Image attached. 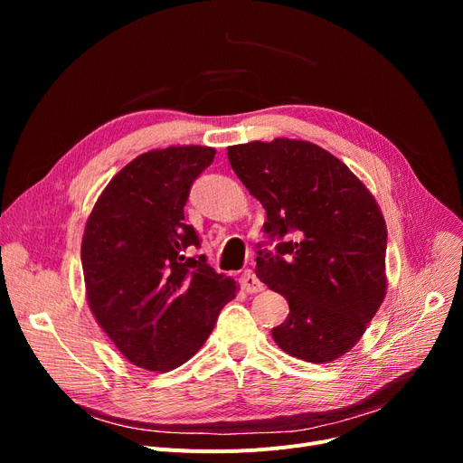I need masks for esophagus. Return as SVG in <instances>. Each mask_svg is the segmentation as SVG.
<instances>
[{
    "mask_svg": "<svg viewBox=\"0 0 463 463\" xmlns=\"http://www.w3.org/2000/svg\"><path fill=\"white\" fill-rule=\"evenodd\" d=\"M240 283H241V288L246 290L248 295H255V293H260V290L264 288L262 281L251 272V270H246L244 274H241L240 278Z\"/></svg>",
    "mask_w": 463,
    "mask_h": 463,
    "instance_id": "34e87169",
    "label": "esophagus"
}]
</instances>
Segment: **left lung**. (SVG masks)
I'll return each mask as SVG.
<instances>
[{"mask_svg": "<svg viewBox=\"0 0 463 463\" xmlns=\"http://www.w3.org/2000/svg\"><path fill=\"white\" fill-rule=\"evenodd\" d=\"M231 166L266 210L257 278L288 302L279 349L313 364L349 353L386 295V223L370 189L321 146L274 138L229 146Z\"/></svg>", "mask_w": 463, "mask_h": 463, "instance_id": "1", "label": "left lung"}]
</instances>
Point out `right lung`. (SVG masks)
Segmentation results:
<instances>
[{"label": "right lung", "instance_id": "obj_1", "mask_svg": "<svg viewBox=\"0 0 463 463\" xmlns=\"http://www.w3.org/2000/svg\"><path fill=\"white\" fill-rule=\"evenodd\" d=\"M210 146L140 154L109 182L82 236L86 298L116 349L135 366L170 372L197 353L234 279L217 274L185 223L191 184L212 165Z\"/></svg>", "mask_w": 463, "mask_h": 463}]
</instances>
